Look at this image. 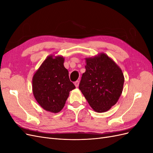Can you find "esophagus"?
Instances as JSON below:
<instances>
[{"mask_svg":"<svg viewBox=\"0 0 153 153\" xmlns=\"http://www.w3.org/2000/svg\"><path fill=\"white\" fill-rule=\"evenodd\" d=\"M74 84H75V85L76 86V87H78V85H79V82L76 81L75 83H74Z\"/></svg>","mask_w":153,"mask_h":153,"instance_id":"obj_1","label":"esophagus"}]
</instances>
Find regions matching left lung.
Listing matches in <instances>:
<instances>
[{
    "label": "left lung",
    "instance_id": "1",
    "mask_svg": "<svg viewBox=\"0 0 153 153\" xmlns=\"http://www.w3.org/2000/svg\"><path fill=\"white\" fill-rule=\"evenodd\" d=\"M85 62L79 89L95 112H106L116 104L122 94L123 71L105 53L85 58Z\"/></svg>",
    "mask_w": 153,
    "mask_h": 153
}]
</instances>
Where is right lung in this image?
Listing matches in <instances>:
<instances>
[{
  "label": "right lung",
  "instance_id": "add662e5",
  "mask_svg": "<svg viewBox=\"0 0 153 153\" xmlns=\"http://www.w3.org/2000/svg\"><path fill=\"white\" fill-rule=\"evenodd\" d=\"M64 62L61 55H50L32 77L36 100L44 110L52 113H58L64 108L69 92L75 89Z\"/></svg>",
  "mask_w": 153,
  "mask_h": 153
}]
</instances>
